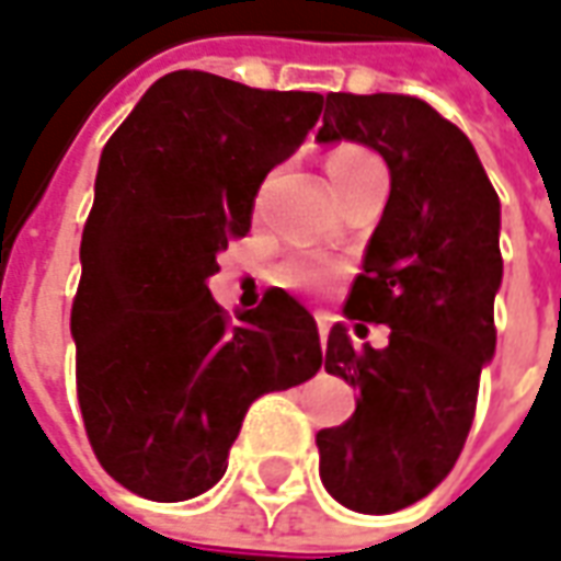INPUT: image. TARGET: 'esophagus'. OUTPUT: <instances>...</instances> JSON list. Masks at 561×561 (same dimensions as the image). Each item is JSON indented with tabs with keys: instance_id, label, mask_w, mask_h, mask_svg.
Listing matches in <instances>:
<instances>
[{
	"instance_id": "1",
	"label": "esophagus",
	"mask_w": 561,
	"mask_h": 561,
	"mask_svg": "<svg viewBox=\"0 0 561 561\" xmlns=\"http://www.w3.org/2000/svg\"><path fill=\"white\" fill-rule=\"evenodd\" d=\"M314 321H318V333H321V342H324L327 333H330V318L327 314H314Z\"/></svg>"
}]
</instances>
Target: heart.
<instances>
[{
    "instance_id": "1",
    "label": "heart",
    "mask_w": 561,
    "mask_h": 561,
    "mask_svg": "<svg viewBox=\"0 0 561 561\" xmlns=\"http://www.w3.org/2000/svg\"><path fill=\"white\" fill-rule=\"evenodd\" d=\"M377 160L367 153L364 148H352V145H345V148H336L330 153V179H333V187H342V184L348 182L352 175H358L364 167H374ZM289 277L293 280H299V284H321L327 277V268L321 265H293L289 268Z\"/></svg>"
}]
</instances>
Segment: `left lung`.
Returning a JSON list of instances; mask_svg holds the SVG:
<instances>
[{
	"label": "left lung",
	"mask_w": 561,
	"mask_h": 561,
	"mask_svg": "<svg viewBox=\"0 0 561 561\" xmlns=\"http://www.w3.org/2000/svg\"><path fill=\"white\" fill-rule=\"evenodd\" d=\"M318 141H358L386 160L389 203L345 299V318L392 327L355 348L333 324L324 370L358 389L355 413L318 432L321 482L355 513L423 500L454 469L497 345L500 201L479 153L413 95L330 92Z\"/></svg>",
	"instance_id": "8db88e82"
}]
</instances>
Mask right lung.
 Returning <instances> with one entry per match:
<instances>
[{
    "label": "right lung",
    "instance_id": "1",
    "mask_svg": "<svg viewBox=\"0 0 561 561\" xmlns=\"http://www.w3.org/2000/svg\"><path fill=\"white\" fill-rule=\"evenodd\" d=\"M321 111L318 92L175 70L101 150L70 311L77 398L98 463L138 497L209 491L255 398L321 370L318 324L289 293L231 321L206 287Z\"/></svg>",
    "mask_w": 561,
    "mask_h": 561
}]
</instances>
